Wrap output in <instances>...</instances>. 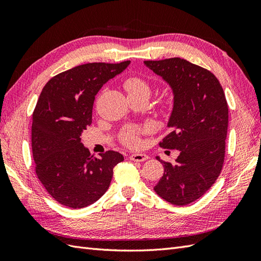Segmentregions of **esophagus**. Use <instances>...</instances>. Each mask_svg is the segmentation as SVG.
<instances>
[{
    "mask_svg": "<svg viewBox=\"0 0 261 261\" xmlns=\"http://www.w3.org/2000/svg\"><path fill=\"white\" fill-rule=\"evenodd\" d=\"M129 159L132 161H136V162H143V161H146L149 159V156L145 153H133L130 154Z\"/></svg>",
    "mask_w": 261,
    "mask_h": 261,
    "instance_id": "esophagus-1",
    "label": "esophagus"
}]
</instances>
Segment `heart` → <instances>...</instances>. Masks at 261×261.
I'll return each instance as SVG.
<instances>
[{
	"label": "heart",
	"mask_w": 261,
	"mask_h": 261,
	"mask_svg": "<svg viewBox=\"0 0 261 261\" xmlns=\"http://www.w3.org/2000/svg\"><path fill=\"white\" fill-rule=\"evenodd\" d=\"M125 89L127 90L128 96H146L149 98L151 93V88L149 84L139 77H130L124 83ZM145 129L139 127H126L121 134L122 143L126 146L136 148L140 145V135Z\"/></svg>",
	"instance_id": "heart-1"
}]
</instances>
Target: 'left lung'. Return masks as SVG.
<instances>
[{
  "instance_id": "obj_1",
  "label": "left lung",
  "mask_w": 261,
  "mask_h": 261,
  "mask_svg": "<svg viewBox=\"0 0 261 261\" xmlns=\"http://www.w3.org/2000/svg\"><path fill=\"white\" fill-rule=\"evenodd\" d=\"M144 64L172 90L173 108L167 124L171 130L160 146L179 151L173 164L155 156L164 173L153 189L165 201L185 206L200 198L222 170L228 124L225 94L215 75L186 60Z\"/></svg>"
}]
</instances>
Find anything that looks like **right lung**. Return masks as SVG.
<instances>
[{
	"label": "right lung",
	"mask_w": 261,
	"mask_h": 261,
	"mask_svg": "<svg viewBox=\"0 0 261 261\" xmlns=\"http://www.w3.org/2000/svg\"><path fill=\"white\" fill-rule=\"evenodd\" d=\"M129 64L88 63L43 87L33 114V156L38 178L63 206L81 209L97 201L111 183L113 168L124 160L113 150L92 156L81 136L92 122L96 94Z\"/></svg>",
	"instance_id": "right-lung-1"
}]
</instances>
